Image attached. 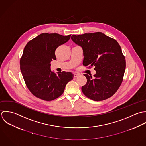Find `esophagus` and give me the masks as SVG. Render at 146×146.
<instances>
[{
    "mask_svg": "<svg viewBox=\"0 0 146 146\" xmlns=\"http://www.w3.org/2000/svg\"><path fill=\"white\" fill-rule=\"evenodd\" d=\"M79 76V74H76V73H74V77H75V78H76V77H78Z\"/></svg>",
    "mask_w": 146,
    "mask_h": 146,
    "instance_id": "obj_1",
    "label": "esophagus"
}]
</instances>
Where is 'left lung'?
<instances>
[{
  "mask_svg": "<svg viewBox=\"0 0 146 146\" xmlns=\"http://www.w3.org/2000/svg\"><path fill=\"white\" fill-rule=\"evenodd\" d=\"M72 40L82 48L83 65L95 66L96 74H87V83L82 87L84 95L94 101L111 97L119 88L126 68V61L116 40L102 32L72 35Z\"/></svg>",
  "mask_w": 146,
  "mask_h": 146,
  "instance_id": "left-lung-1",
  "label": "left lung"
}]
</instances>
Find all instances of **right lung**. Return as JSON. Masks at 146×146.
I'll return each mask as SVG.
<instances>
[{
    "instance_id": "add662e5",
    "label": "right lung",
    "mask_w": 146,
    "mask_h": 146,
    "mask_svg": "<svg viewBox=\"0 0 146 146\" xmlns=\"http://www.w3.org/2000/svg\"><path fill=\"white\" fill-rule=\"evenodd\" d=\"M70 36L42 33L25 47L20 69L26 85L35 96L46 101L54 100L62 95L67 83L73 80L72 73L63 71L56 74L50 68L51 61L56 59V48L67 42Z\"/></svg>"
}]
</instances>
